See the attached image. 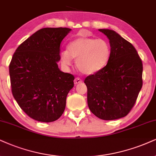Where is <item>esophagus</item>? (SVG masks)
Wrapping results in <instances>:
<instances>
[{"mask_svg": "<svg viewBox=\"0 0 156 156\" xmlns=\"http://www.w3.org/2000/svg\"><path fill=\"white\" fill-rule=\"evenodd\" d=\"M82 80L80 78H79V77L75 78V80H74V84H80V83H82Z\"/></svg>", "mask_w": 156, "mask_h": 156, "instance_id": "obj_1", "label": "esophagus"}]
</instances>
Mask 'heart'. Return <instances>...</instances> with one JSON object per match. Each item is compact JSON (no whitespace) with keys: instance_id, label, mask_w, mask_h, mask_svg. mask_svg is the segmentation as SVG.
<instances>
[{"instance_id":"1","label":"heart","mask_w":156,"mask_h":156,"mask_svg":"<svg viewBox=\"0 0 156 156\" xmlns=\"http://www.w3.org/2000/svg\"><path fill=\"white\" fill-rule=\"evenodd\" d=\"M111 46L104 39L80 37L71 42L68 51L61 53V61L70 66L72 59L76 61V67L82 74L92 75L100 72L108 62Z\"/></svg>"}]
</instances>
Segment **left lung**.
<instances>
[{"label": "left lung", "mask_w": 156, "mask_h": 156, "mask_svg": "<svg viewBox=\"0 0 156 156\" xmlns=\"http://www.w3.org/2000/svg\"><path fill=\"white\" fill-rule=\"evenodd\" d=\"M108 38L111 56L104 68L84 80L87 104L95 116L103 120L126 116L143 87V62L129 42L113 30L101 29Z\"/></svg>", "instance_id": "obj_1"}]
</instances>
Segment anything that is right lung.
Instances as JSON below:
<instances>
[{
	"mask_svg": "<svg viewBox=\"0 0 156 156\" xmlns=\"http://www.w3.org/2000/svg\"><path fill=\"white\" fill-rule=\"evenodd\" d=\"M69 28H43L21 44L9 65L11 91L30 118L52 122L60 118L74 76L61 72L60 45Z\"/></svg>",
	"mask_w": 156,
	"mask_h": 156,
	"instance_id": "obj_1",
	"label": "right lung"
}]
</instances>
